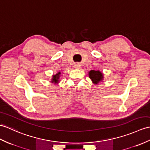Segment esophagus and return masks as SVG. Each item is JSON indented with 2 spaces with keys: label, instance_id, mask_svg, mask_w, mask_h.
Instances as JSON below:
<instances>
[{
  "label": "esophagus",
  "instance_id": "obj_1",
  "mask_svg": "<svg viewBox=\"0 0 150 150\" xmlns=\"http://www.w3.org/2000/svg\"><path fill=\"white\" fill-rule=\"evenodd\" d=\"M75 67L76 68H80V67H81V64L80 63H76L75 64Z\"/></svg>",
  "mask_w": 150,
  "mask_h": 150
}]
</instances>
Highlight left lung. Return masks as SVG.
Segmentation results:
<instances>
[{"instance_id":"obj_1","label":"left lung","mask_w":150,"mask_h":150,"mask_svg":"<svg viewBox=\"0 0 150 150\" xmlns=\"http://www.w3.org/2000/svg\"><path fill=\"white\" fill-rule=\"evenodd\" d=\"M89 77L93 81V82L95 83H98L101 81L103 79V74L99 71H95V70H91L89 73Z\"/></svg>"}]
</instances>
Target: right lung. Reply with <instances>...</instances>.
I'll list each match as a JSON object with an SVG mask.
<instances>
[{
    "label": "right lung",
    "instance_id": "add662e5",
    "mask_svg": "<svg viewBox=\"0 0 150 150\" xmlns=\"http://www.w3.org/2000/svg\"><path fill=\"white\" fill-rule=\"evenodd\" d=\"M60 72H59L57 74L53 76V78H52V82H54V83H57L59 82V75H60Z\"/></svg>",
    "mask_w": 150,
    "mask_h": 150
}]
</instances>
